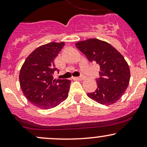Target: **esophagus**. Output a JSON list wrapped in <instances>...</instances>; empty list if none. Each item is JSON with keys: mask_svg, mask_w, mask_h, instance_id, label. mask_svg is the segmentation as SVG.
<instances>
[{"mask_svg": "<svg viewBox=\"0 0 147 147\" xmlns=\"http://www.w3.org/2000/svg\"><path fill=\"white\" fill-rule=\"evenodd\" d=\"M75 79H77V80H83L84 79V77H75Z\"/></svg>", "mask_w": 147, "mask_h": 147, "instance_id": "34e87169", "label": "esophagus"}]
</instances>
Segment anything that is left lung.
Returning a JSON list of instances; mask_svg holds the SVG:
<instances>
[{"instance_id":"1","label":"left lung","mask_w":147,"mask_h":147,"mask_svg":"<svg viewBox=\"0 0 147 147\" xmlns=\"http://www.w3.org/2000/svg\"><path fill=\"white\" fill-rule=\"evenodd\" d=\"M75 45L90 61L100 67L97 90L88 96L104 105L117 102L124 95L131 77L129 65L122 54L109 43L97 38L78 41Z\"/></svg>"}]
</instances>
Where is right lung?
<instances>
[{
    "label": "right lung",
    "instance_id": "add662e5",
    "mask_svg": "<svg viewBox=\"0 0 147 147\" xmlns=\"http://www.w3.org/2000/svg\"><path fill=\"white\" fill-rule=\"evenodd\" d=\"M65 43L51 42L35 49L26 58L19 73L23 95L41 109L56 107L68 97L71 81L54 79L55 59Z\"/></svg>",
    "mask_w": 147,
    "mask_h": 147
}]
</instances>
